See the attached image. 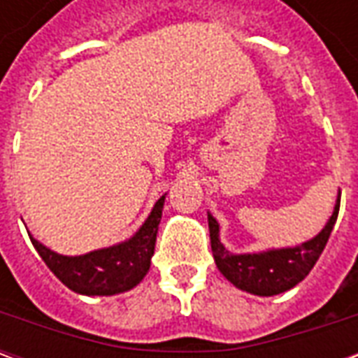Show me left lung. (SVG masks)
<instances>
[{"mask_svg":"<svg viewBox=\"0 0 358 358\" xmlns=\"http://www.w3.org/2000/svg\"><path fill=\"white\" fill-rule=\"evenodd\" d=\"M339 197L334 205V213L315 238L303 241L295 248H280L257 251V253H232L220 241V224L210 213H207L210 234V249L217 268L222 276L241 292L253 293L259 297H272L284 293L305 280L307 274L322 255L339 213Z\"/></svg>","mask_w":358,"mask_h":358,"instance_id":"left-lung-1","label":"left lung"}]
</instances>
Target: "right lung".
Here are the masks:
<instances>
[{
    "instance_id": "add662e5",
    "label": "right lung",
    "mask_w": 358,
    "mask_h": 358,
    "mask_svg": "<svg viewBox=\"0 0 358 358\" xmlns=\"http://www.w3.org/2000/svg\"><path fill=\"white\" fill-rule=\"evenodd\" d=\"M166 194L161 195L145 222L128 240L95 249L84 255H61L45 248L42 241L30 236L32 245L48 264V268L63 284L80 295H118L130 292L140 284L151 266V257L155 251L157 230L163 217V205Z\"/></svg>"
}]
</instances>
